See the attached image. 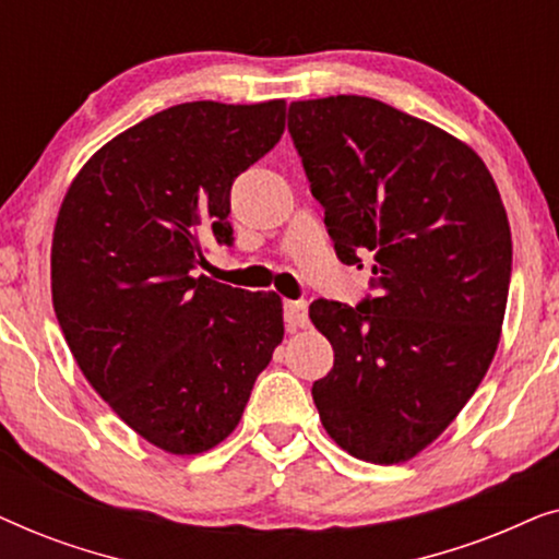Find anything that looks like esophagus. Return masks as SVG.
Masks as SVG:
<instances>
[{
  "label": "esophagus",
  "instance_id": "1",
  "mask_svg": "<svg viewBox=\"0 0 559 559\" xmlns=\"http://www.w3.org/2000/svg\"><path fill=\"white\" fill-rule=\"evenodd\" d=\"M308 325H310L308 302L287 300L285 302V328H287V333H297V331H302V328H308Z\"/></svg>",
  "mask_w": 559,
  "mask_h": 559
}]
</instances>
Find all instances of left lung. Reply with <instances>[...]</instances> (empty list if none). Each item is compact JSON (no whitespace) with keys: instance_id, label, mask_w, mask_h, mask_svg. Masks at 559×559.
I'll use <instances>...</instances> for the list:
<instances>
[{"instance_id":"left-lung-1","label":"left lung","mask_w":559,"mask_h":559,"mask_svg":"<svg viewBox=\"0 0 559 559\" xmlns=\"http://www.w3.org/2000/svg\"><path fill=\"white\" fill-rule=\"evenodd\" d=\"M289 134L343 264L373 257L377 297L316 300L333 346L312 384L325 432L392 465L438 440L476 392L501 338L511 228L476 152L369 96L289 104Z\"/></svg>"}]
</instances>
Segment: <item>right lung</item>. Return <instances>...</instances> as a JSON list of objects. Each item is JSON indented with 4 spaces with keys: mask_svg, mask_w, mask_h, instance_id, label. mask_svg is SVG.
<instances>
[{
    "mask_svg": "<svg viewBox=\"0 0 559 559\" xmlns=\"http://www.w3.org/2000/svg\"><path fill=\"white\" fill-rule=\"evenodd\" d=\"M285 98L190 102L94 152L60 203L52 308L104 402L152 445L198 455L236 430L285 338L282 300L195 277L231 243V186L285 132Z\"/></svg>",
    "mask_w": 559,
    "mask_h": 559,
    "instance_id": "obj_1",
    "label": "right lung"
}]
</instances>
